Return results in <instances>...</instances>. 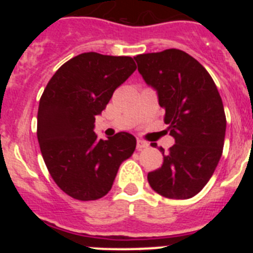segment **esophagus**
<instances>
[{"instance_id": "34e87169", "label": "esophagus", "mask_w": 253, "mask_h": 253, "mask_svg": "<svg viewBox=\"0 0 253 253\" xmlns=\"http://www.w3.org/2000/svg\"><path fill=\"white\" fill-rule=\"evenodd\" d=\"M149 146V143L146 142V140H142V139H137V148L138 149H143V148H147Z\"/></svg>"}]
</instances>
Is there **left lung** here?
<instances>
[{
    "instance_id": "obj_1",
    "label": "left lung",
    "mask_w": 253,
    "mask_h": 253,
    "mask_svg": "<svg viewBox=\"0 0 253 253\" xmlns=\"http://www.w3.org/2000/svg\"><path fill=\"white\" fill-rule=\"evenodd\" d=\"M134 59L144 81L157 90L165 123L175 138L162 166L148 173L149 185L165 198H193L208 184L222 157L227 125L222 97L207 69L180 49Z\"/></svg>"
}]
</instances>
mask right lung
I'll return each mask as SVG.
<instances>
[{"instance_id":"add662e5","label":"right lung","mask_w":253,"mask_h":253,"mask_svg":"<svg viewBox=\"0 0 253 253\" xmlns=\"http://www.w3.org/2000/svg\"><path fill=\"white\" fill-rule=\"evenodd\" d=\"M135 69L131 57L82 53L58 69L40 97L42 156L58 187L76 200L106 195L122 162L135 149L131 134L122 131L104 140L93 131L95 116Z\"/></svg>"}]
</instances>
